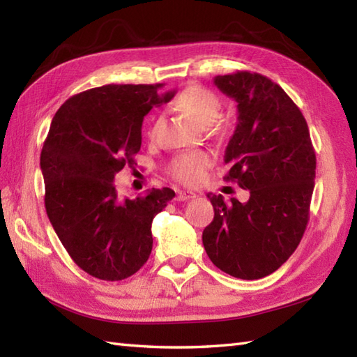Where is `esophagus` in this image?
Segmentation results:
<instances>
[{"mask_svg": "<svg viewBox=\"0 0 357 357\" xmlns=\"http://www.w3.org/2000/svg\"><path fill=\"white\" fill-rule=\"evenodd\" d=\"M195 196H196V193H193V192L181 190V192H178V195H176V201H179V202H184V201H188V199L195 198Z\"/></svg>", "mask_w": 357, "mask_h": 357, "instance_id": "34e87169", "label": "esophagus"}]
</instances>
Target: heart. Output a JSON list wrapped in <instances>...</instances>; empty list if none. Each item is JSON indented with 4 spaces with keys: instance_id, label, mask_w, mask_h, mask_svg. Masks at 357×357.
<instances>
[{
    "instance_id": "heart-1",
    "label": "heart",
    "mask_w": 357,
    "mask_h": 357,
    "mask_svg": "<svg viewBox=\"0 0 357 357\" xmlns=\"http://www.w3.org/2000/svg\"><path fill=\"white\" fill-rule=\"evenodd\" d=\"M173 105L201 127L213 124L222 112V102L218 95L202 86L184 89L174 98ZM213 162L215 158L208 151H192V153H184L174 159L170 172L178 183L196 185L206 178V173Z\"/></svg>"
}]
</instances>
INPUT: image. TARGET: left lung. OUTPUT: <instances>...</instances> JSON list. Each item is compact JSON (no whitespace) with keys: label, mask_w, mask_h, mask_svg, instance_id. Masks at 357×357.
Segmentation results:
<instances>
[{"label":"left lung","mask_w":357,"mask_h":357,"mask_svg":"<svg viewBox=\"0 0 357 357\" xmlns=\"http://www.w3.org/2000/svg\"><path fill=\"white\" fill-rule=\"evenodd\" d=\"M215 86L238 102L225 149L227 181L250 192L247 202L207 195L215 218L202 231L219 270L239 279L271 275L298 248L310 218L316 155L307 121L282 87L259 73L219 75Z\"/></svg>","instance_id":"left-lung-1"}]
</instances>
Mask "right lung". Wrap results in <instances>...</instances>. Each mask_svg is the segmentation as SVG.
Returning <instances> with one entry per match:
<instances>
[{
  "instance_id": "1",
  "label": "right lung",
  "mask_w": 357,
  "mask_h": 357,
  "mask_svg": "<svg viewBox=\"0 0 357 357\" xmlns=\"http://www.w3.org/2000/svg\"><path fill=\"white\" fill-rule=\"evenodd\" d=\"M162 84H107L69 98L41 150L45 211L73 262L101 280H123L147 262L153 218L174 198L169 187L119 196L116 173L135 164L142 119L169 102Z\"/></svg>"
}]
</instances>
